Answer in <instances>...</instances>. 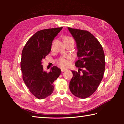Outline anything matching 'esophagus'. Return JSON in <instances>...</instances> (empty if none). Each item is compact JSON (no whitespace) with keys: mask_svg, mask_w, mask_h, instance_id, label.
I'll use <instances>...</instances> for the list:
<instances>
[{"mask_svg":"<svg viewBox=\"0 0 124 124\" xmlns=\"http://www.w3.org/2000/svg\"><path fill=\"white\" fill-rule=\"evenodd\" d=\"M67 70V69H66V68H61V71L62 72H65V71Z\"/></svg>","mask_w":124,"mask_h":124,"instance_id":"1","label":"esophagus"}]
</instances>
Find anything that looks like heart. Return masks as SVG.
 <instances>
[{
  "instance_id": "1",
  "label": "heart",
  "mask_w": 124,
  "mask_h": 124,
  "mask_svg": "<svg viewBox=\"0 0 124 124\" xmlns=\"http://www.w3.org/2000/svg\"><path fill=\"white\" fill-rule=\"evenodd\" d=\"M64 40H74L73 38L71 37H66L64 38ZM70 57H62L60 58L57 61V63L60 65V66L62 67H67L70 63L69 61L71 60Z\"/></svg>"
}]
</instances>
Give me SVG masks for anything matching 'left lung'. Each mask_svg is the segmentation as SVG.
I'll return each mask as SVG.
<instances>
[{
  "label": "left lung",
  "mask_w": 124,
  "mask_h": 124,
  "mask_svg": "<svg viewBox=\"0 0 124 124\" xmlns=\"http://www.w3.org/2000/svg\"><path fill=\"white\" fill-rule=\"evenodd\" d=\"M76 41L78 60L75 66L83 68L82 74L72 70L73 78L70 83V89L73 95L80 98L92 95L99 86L105 70L103 49L98 40L87 31L68 27Z\"/></svg>",
  "instance_id": "1"
}]
</instances>
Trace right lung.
Wrapping results in <instances>:
<instances>
[{
  "label": "right lung",
  "mask_w": 124,
  "mask_h": 124,
  "mask_svg": "<svg viewBox=\"0 0 124 124\" xmlns=\"http://www.w3.org/2000/svg\"><path fill=\"white\" fill-rule=\"evenodd\" d=\"M62 27L38 31L27 41L21 60L22 78L29 91L38 99H44L53 92L54 80L61 72L56 66L47 73L43 70L42 61L50 53L52 41Z\"/></svg>",
  "instance_id": "add662e5"
}]
</instances>
